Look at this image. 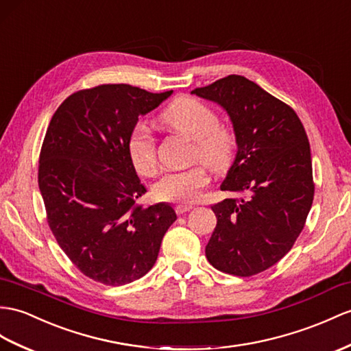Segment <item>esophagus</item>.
Segmentation results:
<instances>
[{"instance_id":"esophagus-1","label":"esophagus","mask_w":351,"mask_h":351,"mask_svg":"<svg viewBox=\"0 0 351 351\" xmlns=\"http://www.w3.org/2000/svg\"><path fill=\"white\" fill-rule=\"evenodd\" d=\"M193 207L191 204H178V205H176V213L177 215H184V213H187V211H191Z\"/></svg>"}]
</instances>
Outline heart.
I'll return each instance as SVG.
<instances>
[{
    "mask_svg": "<svg viewBox=\"0 0 351 351\" xmlns=\"http://www.w3.org/2000/svg\"><path fill=\"white\" fill-rule=\"evenodd\" d=\"M160 119L193 140V156L199 158L211 171L223 173L232 164L237 149L235 135L226 126L217 125L216 113L202 101L191 97L177 98L164 110ZM126 149L136 173L141 176L156 173L155 138L147 123L140 122L132 128ZM204 166L195 164L186 169L168 171L153 187L155 196L167 202H195L208 184Z\"/></svg>",
    "mask_w": 351,
    "mask_h": 351,
    "instance_id": "obj_1",
    "label": "heart"
}]
</instances>
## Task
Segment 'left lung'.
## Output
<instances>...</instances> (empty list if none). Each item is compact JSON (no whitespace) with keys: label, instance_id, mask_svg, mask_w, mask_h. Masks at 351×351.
<instances>
[{"label":"left lung","instance_id":"left-lung-1","mask_svg":"<svg viewBox=\"0 0 351 351\" xmlns=\"http://www.w3.org/2000/svg\"><path fill=\"white\" fill-rule=\"evenodd\" d=\"M191 93L226 111L237 140V155L220 189L241 198L211 207L217 225L205 256L228 274H259L292 249L310 213L308 138L293 108L243 75L223 77Z\"/></svg>","mask_w":351,"mask_h":351}]
</instances>
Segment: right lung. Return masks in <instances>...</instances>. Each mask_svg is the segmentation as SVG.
Wrapping results in <instances>:
<instances>
[{
    "label": "right lung",
    "instance_id": "obj_1",
    "mask_svg": "<svg viewBox=\"0 0 351 351\" xmlns=\"http://www.w3.org/2000/svg\"><path fill=\"white\" fill-rule=\"evenodd\" d=\"M171 93L102 84L68 97L49 123L38 167L49 226L75 267L102 285L146 276L177 219L171 204H136L146 187L126 149L138 117Z\"/></svg>",
    "mask_w": 351,
    "mask_h": 351
}]
</instances>
